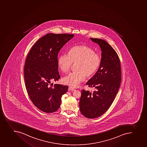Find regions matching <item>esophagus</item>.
Here are the masks:
<instances>
[{
	"label": "esophagus",
	"mask_w": 147,
	"mask_h": 147,
	"mask_svg": "<svg viewBox=\"0 0 147 147\" xmlns=\"http://www.w3.org/2000/svg\"><path fill=\"white\" fill-rule=\"evenodd\" d=\"M69 90H71V91H74V90H75V89L72 88V87H69Z\"/></svg>",
	"instance_id": "34e87169"
}]
</instances>
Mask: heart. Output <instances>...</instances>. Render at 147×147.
I'll use <instances>...</instances> for the list:
<instances>
[{
    "mask_svg": "<svg viewBox=\"0 0 147 147\" xmlns=\"http://www.w3.org/2000/svg\"><path fill=\"white\" fill-rule=\"evenodd\" d=\"M101 61L100 54L95 52L92 48L85 45L74 47L70 49L69 54L63 53L58 59L59 67L64 73H67L73 64H76V71L65 77L63 82L72 87H77L86 77L90 78L96 73Z\"/></svg>",
    "mask_w": 147,
    "mask_h": 147,
    "instance_id": "heart-1",
    "label": "heart"
}]
</instances>
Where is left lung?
<instances>
[{"label": "left lung", "mask_w": 147, "mask_h": 147, "mask_svg": "<svg viewBox=\"0 0 147 147\" xmlns=\"http://www.w3.org/2000/svg\"><path fill=\"white\" fill-rule=\"evenodd\" d=\"M90 39L100 47L102 61L99 69L86 84L96 90L91 93L82 90L79 104L83 116L94 119L103 115L110 108L120 87L121 73L119 56L111 45L103 39Z\"/></svg>", "instance_id": "8db88e82"}]
</instances>
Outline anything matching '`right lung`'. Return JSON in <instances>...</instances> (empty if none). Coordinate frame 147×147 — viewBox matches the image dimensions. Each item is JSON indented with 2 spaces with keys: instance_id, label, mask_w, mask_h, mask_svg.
Returning <instances> with one entry per match:
<instances>
[{
  "instance_id": "right-lung-1",
  "label": "right lung",
  "mask_w": 147,
  "mask_h": 147,
  "mask_svg": "<svg viewBox=\"0 0 147 147\" xmlns=\"http://www.w3.org/2000/svg\"><path fill=\"white\" fill-rule=\"evenodd\" d=\"M74 36L69 34L48 33L38 39L27 56L24 66L26 88L34 105L40 111L53 113L60 107L67 86L51 84L60 77L57 56L64 45Z\"/></svg>"
}]
</instances>
